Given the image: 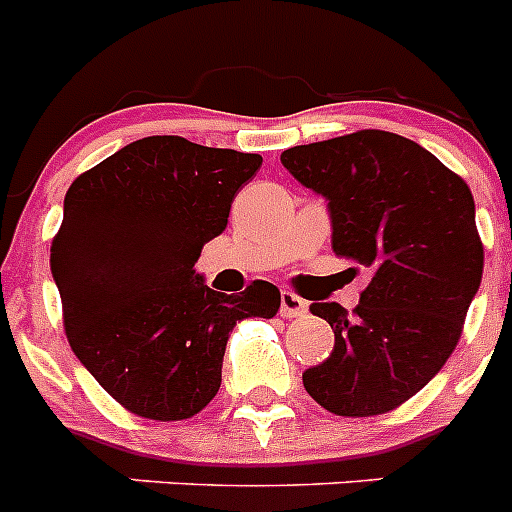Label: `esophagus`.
Returning a JSON list of instances; mask_svg holds the SVG:
<instances>
[{"label": "esophagus", "mask_w": 512, "mask_h": 512, "mask_svg": "<svg viewBox=\"0 0 512 512\" xmlns=\"http://www.w3.org/2000/svg\"><path fill=\"white\" fill-rule=\"evenodd\" d=\"M279 312L284 318H302L307 312V302L302 297H297L295 292H282V305H279Z\"/></svg>", "instance_id": "34e87169"}]
</instances>
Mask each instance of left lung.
<instances>
[{
	"mask_svg": "<svg viewBox=\"0 0 512 512\" xmlns=\"http://www.w3.org/2000/svg\"><path fill=\"white\" fill-rule=\"evenodd\" d=\"M282 164L328 200L333 253L374 271L351 315L338 302L310 305L336 346L302 384L343 418L390 413L454 354L482 282L472 192L433 153L387 130L295 146Z\"/></svg>",
	"mask_w": 512,
	"mask_h": 512,
	"instance_id": "1",
	"label": "left lung"
}]
</instances>
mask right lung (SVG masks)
<instances>
[{
	"label": "right lung",
	"instance_id": "obj_1",
	"mask_svg": "<svg viewBox=\"0 0 512 512\" xmlns=\"http://www.w3.org/2000/svg\"><path fill=\"white\" fill-rule=\"evenodd\" d=\"M261 169L259 153L151 135L76 176L51 243L63 328L76 359L122 408L184 420L220 390L230 330L274 318L282 295L256 279L223 295L194 274L202 246Z\"/></svg>",
	"mask_w": 512,
	"mask_h": 512
}]
</instances>
